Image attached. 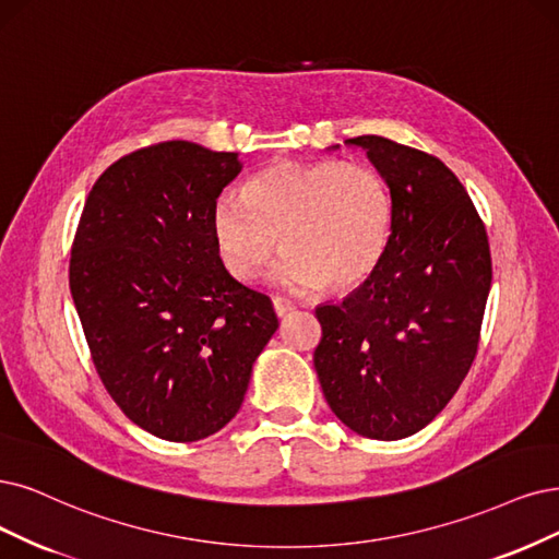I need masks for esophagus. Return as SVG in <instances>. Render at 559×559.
Returning a JSON list of instances; mask_svg holds the SVG:
<instances>
[{"mask_svg": "<svg viewBox=\"0 0 559 559\" xmlns=\"http://www.w3.org/2000/svg\"><path fill=\"white\" fill-rule=\"evenodd\" d=\"M274 313L278 316V318H285V316H290L293 311H295V304L290 301V299H283V297H274Z\"/></svg>", "mask_w": 559, "mask_h": 559, "instance_id": "34e87169", "label": "esophagus"}]
</instances>
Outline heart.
Returning <instances> with one entry per match:
<instances>
[{
  "instance_id": "1",
  "label": "heart",
  "mask_w": 559,
  "mask_h": 559,
  "mask_svg": "<svg viewBox=\"0 0 559 559\" xmlns=\"http://www.w3.org/2000/svg\"><path fill=\"white\" fill-rule=\"evenodd\" d=\"M394 223L384 177L368 163L281 160L223 193L212 212L221 262L253 283L281 241L274 281L285 290H347L380 264Z\"/></svg>"
}]
</instances>
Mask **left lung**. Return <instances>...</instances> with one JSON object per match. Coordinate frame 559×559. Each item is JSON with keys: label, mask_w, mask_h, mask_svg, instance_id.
Instances as JSON below:
<instances>
[{"label": "left lung", "mask_w": 559, "mask_h": 559, "mask_svg": "<svg viewBox=\"0 0 559 559\" xmlns=\"http://www.w3.org/2000/svg\"><path fill=\"white\" fill-rule=\"evenodd\" d=\"M345 144L384 177L394 223L376 272L341 304L316 308L322 341L313 361L349 430L403 440L440 415L477 355L490 248L467 191L440 158L380 135Z\"/></svg>", "instance_id": "8db88e82"}]
</instances>
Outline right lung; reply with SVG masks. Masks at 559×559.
Listing matches in <instances>:
<instances>
[{
  "label": "right lung",
  "instance_id": "obj_1",
  "mask_svg": "<svg viewBox=\"0 0 559 559\" xmlns=\"http://www.w3.org/2000/svg\"><path fill=\"white\" fill-rule=\"evenodd\" d=\"M239 154L170 140L119 158L87 195L69 285L98 376L135 426L195 442L230 421L276 334L274 306L227 274L212 233Z\"/></svg>",
  "mask_w": 559,
  "mask_h": 559
}]
</instances>
